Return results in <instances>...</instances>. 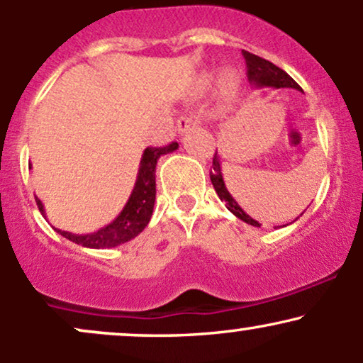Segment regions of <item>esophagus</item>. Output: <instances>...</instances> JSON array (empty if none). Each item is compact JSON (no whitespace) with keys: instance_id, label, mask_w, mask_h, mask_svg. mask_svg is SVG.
Listing matches in <instances>:
<instances>
[{"instance_id":"34e87169","label":"esophagus","mask_w":363,"mask_h":363,"mask_svg":"<svg viewBox=\"0 0 363 363\" xmlns=\"http://www.w3.org/2000/svg\"><path fill=\"white\" fill-rule=\"evenodd\" d=\"M198 124V121L189 118V116H181V118L177 119V131L179 135H184V133H187L191 129V126H196Z\"/></svg>"}]
</instances>
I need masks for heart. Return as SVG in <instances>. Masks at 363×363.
I'll use <instances>...</instances> for the list:
<instances>
[{"mask_svg":"<svg viewBox=\"0 0 363 363\" xmlns=\"http://www.w3.org/2000/svg\"><path fill=\"white\" fill-rule=\"evenodd\" d=\"M237 85H239V77H237L234 69H227V72H223L222 80H220V86H222L225 94H232V91L237 89Z\"/></svg>","mask_w":363,"mask_h":363,"instance_id":"b5f03b06","label":"heart"}]
</instances>
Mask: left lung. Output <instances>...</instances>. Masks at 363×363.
I'll list each match as a JSON object with an SVG mask.
<instances>
[{
    "mask_svg": "<svg viewBox=\"0 0 363 363\" xmlns=\"http://www.w3.org/2000/svg\"><path fill=\"white\" fill-rule=\"evenodd\" d=\"M242 56L245 60V65H247L249 82H251L256 89L272 86V89L302 90L301 86H298V83L295 82L289 73H285L281 68L274 66L273 62L262 60V57L256 56V54H251L249 51H242ZM210 179H211V184L215 187L216 194H218V198L222 199V201H225V205H227L228 210H230L237 218H240L245 223L252 225V227H261V223L256 222L252 216L245 213L242 208H240L239 203L234 199V196L228 193L227 186H225V181H223L222 162H220V158L216 157V153L213 157V167H211Z\"/></svg>",
    "mask_w": 363,
    "mask_h": 363,
    "instance_id": "8db88e82",
    "label": "left lung"
}]
</instances>
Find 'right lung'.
Returning a JSON list of instances; mask_svg holds the SVG:
<instances>
[{"label":"right lung","mask_w":363,"mask_h":363,"mask_svg":"<svg viewBox=\"0 0 363 363\" xmlns=\"http://www.w3.org/2000/svg\"><path fill=\"white\" fill-rule=\"evenodd\" d=\"M179 145L174 143L167 145L164 148H147L141 155L140 160V169L138 176H136L135 187H133V193L129 196L128 203L124 205L123 211L116 216L114 220L106 227L99 228V230L91 232V234H72V232L60 230V228H54L57 234L66 237L72 242L83 245V247L90 249H109L121 245L128 240L135 239L140 232L145 230L150 218L153 213V205H155V167L157 160L165 153L174 152L177 150ZM37 206H39L40 213L45 218V210L43 201L39 198H35Z\"/></svg>","instance_id":"right-lung-1"}]
</instances>
